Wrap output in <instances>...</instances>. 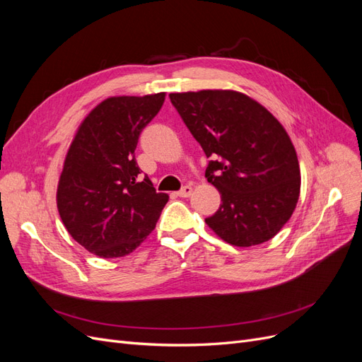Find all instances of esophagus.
<instances>
[{"mask_svg": "<svg viewBox=\"0 0 362 362\" xmlns=\"http://www.w3.org/2000/svg\"><path fill=\"white\" fill-rule=\"evenodd\" d=\"M192 187H190V185H184V187L177 193L178 196H180V198H189V196L192 194Z\"/></svg>", "mask_w": 362, "mask_h": 362, "instance_id": "34e87169", "label": "esophagus"}]
</instances>
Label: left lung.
Returning a JSON list of instances; mask_svg holds the SVG:
<instances>
[{
  "label": "left lung",
  "instance_id": "8db88e82",
  "mask_svg": "<svg viewBox=\"0 0 362 362\" xmlns=\"http://www.w3.org/2000/svg\"><path fill=\"white\" fill-rule=\"evenodd\" d=\"M169 98L205 156L213 157L205 178L222 204L205 223L233 246L269 242L290 221L300 193L299 160L286 128L264 105L237 90Z\"/></svg>",
  "mask_w": 362,
  "mask_h": 362
}]
</instances>
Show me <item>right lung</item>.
Instances as JSON below:
<instances>
[{
  "instance_id": "right-lung-1",
  "label": "right lung",
  "mask_w": 362,
  "mask_h": 362,
  "mask_svg": "<svg viewBox=\"0 0 362 362\" xmlns=\"http://www.w3.org/2000/svg\"><path fill=\"white\" fill-rule=\"evenodd\" d=\"M164 96H110L76 128L59 178L57 210L71 237L96 257L131 254L154 231L169 201L148 177L139 178L134 156Z\"/></svg>"
}]
</instances>
